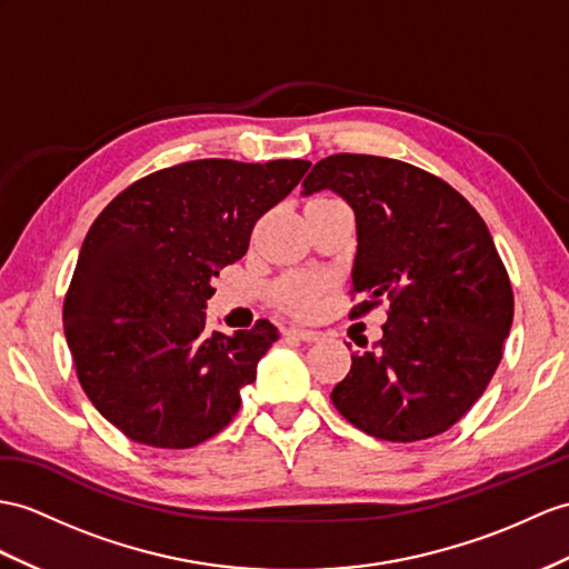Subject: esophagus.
Segmentation results:
<instances>
[{
	"label": "esophagus",
	"mask_w": 569,
	"mask_h": 569,
	"mask_svg": "<svg viewBox=\"0 0 569 569\" xmlns=\"http://www.w3.org/2000/svg\"><path fill=\"white\" fill-rule=\"evenodd\" d=\"M287 336H292V338L303 340V342H316V340H321L323 332L321 330H311V328H301V326H289L287 328Z\"/></svg>",
	"instance_id": "1"
}]
</instances>
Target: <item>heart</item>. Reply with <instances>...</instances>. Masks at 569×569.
I'll use <instances>...</instances> for the list:
<instances>
[{"mask_svg":"<svg viewBox=\"0 0 569 569\" xmlns=\"http://www.w3.org/2000/svg\"><path fill=\"white\" fill-rule=\"evenodd\" d=\"M328 289V280L316 272H292L282 277L274 287V299L287 311L297 316H311L321 307V299Z\"/></svg>","mask_w":569,"mask_h":569,"instance_id":"1","label":"heart"}]
</instances>
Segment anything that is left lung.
<instances>
[{
  "label": "left lung",
  "instance_id": "8db88e82",
  "mask_svg": "<svg viewBox=\"0 0 569 569\" xmlns=\"http://www.w3.org/2000/svg\"><path fill=\"white\" fill-rule=\"evenodd\" d=\"M301 186L303 196L338 192L355 210L350 292L365 301L350 316L389 301L383 338L352 355L332 406L386 441L447 432L490 383L515 316L509 274L482 217L441 178L386 157H326Z\"/></svg>",
  "mask_w": 569,
  "mask_h": 569
}]
</instances>
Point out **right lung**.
I'll return each instance as SVG.
<instances>
[{"mask_svg":"<svg viewBox=\"0 0 569 569\" xmlns=\"http://www.w3.org/2000/svg\"><path fill=\"white\" fill-rule=\"evenodd\" d=\"M309 166L186 161L140 178L96 217L62 321L81 389L124 437L190 449L239 412L280 332L266 318L233 336L207 330L212 277L246 256L256 221Z\"/></svg>","mask_w":569,"mask_h":569,"instance_id":"right-lung-1","label":"right lung"}]
</instances>
